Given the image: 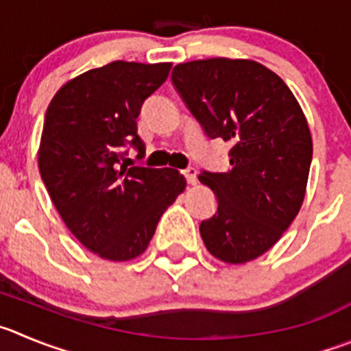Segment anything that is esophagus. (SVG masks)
<instances>
[{
	"instance_id": "1",
	"label": "esophagus",
	"mask_w": 351,
	"mask_h": 351,
	"mask_svg": "<svg viewBox=\"0 0 351 351\" xmlns=\"http://www.w3.org/2000/svg\"><path fill=\"white\" fill-rule=\"evenodd\" d=\"M182 175L185 176V180L189 183H191V185H194V183L197 182V169L192 168V166H189V168L182 169Z\"/></svg>"
}]
</instances>
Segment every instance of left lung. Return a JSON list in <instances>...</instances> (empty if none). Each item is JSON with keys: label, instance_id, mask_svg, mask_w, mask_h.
<instances>
[{"label": "left lung", "instance_id": "1", "mask_svg": "<svg viewBox=\"0 0 351 351\" xmlns=\"http://www.w3.org/2000/svg\"><path fill=\"white\" fill-rule=\"evenodd\" d=\"M171 81L206 135L232 143L228 171L199 175L218 199L199 227L206 250L225 263L254 260L303 204L313 152L306 117L287 84L254 60L186 62Z\"/></svg>", "mask_w": 351, "mask_h": 351}]
</instances>
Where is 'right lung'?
Wrapping results in <instances>:
<instances>
[{
	"instance_id": "obj_1",
	"label": "right lung",
	"mask_w": 351,
	"mask_h": 351,
	"mask_svg": "<svg viewBox=\"0 0 351 351\" xmlns=\"http://www.w3.org/2000/svg\"><path fill=\"white\" fill-rule=\"evenodd\" d=\"M171 64L116 60L65 83L48 106L39 173L64 223L104 260L147 250L157 221L185 189L171 168L130 166L145 156L136 133L143 101L168 80Z\"/></svg>"
}]
</instances>
